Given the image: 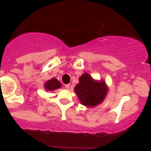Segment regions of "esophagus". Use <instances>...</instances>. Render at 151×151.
I'll return each mask as SVG.
<instances>
[{"label":"esophagus","instance_id":"1","mask_svg":"<svg viewBox=\"0 0 151 151\" xmlns=\"http://www.w3.org/2000/svg\"><path fill=\"white\" fill-rule=\"evenodd\" d=\"M64 87H65V88L66 89H69V88H70V85H69V84H68V85H65Z\"/></svg>","mask_w":151,"mask_h":151}]
</instances>
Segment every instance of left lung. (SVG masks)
<instances>
[{
  "mask_svg": "<svg viewBox=\"0 0 151 151\" xmlns=\"http://www.w3.org/2000/svg\"><path fill=\"white\" fill-rule=\"evenodd\" d=\"M82 105L94 107L103 102L108 88L104 81H96L88 73L79 77V83L74 88Z\"/></svg>",
  "mask_w": 151,
  "mask_h": 151,
  "instance_id": "obj_1",
  "label": "left lung"
}]
</instances>
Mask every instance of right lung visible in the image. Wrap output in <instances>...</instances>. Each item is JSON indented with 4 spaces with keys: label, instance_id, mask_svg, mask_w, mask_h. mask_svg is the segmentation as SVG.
I'll return each mask as SVG.
<instances>
[{
    "label": "right lung",
    "instance_id": "right-lung-1",
    "mask_svg": "<svg viewBox=\"0 0 151 151\" xmlns=\"http://www.w3.org/2000/svg\"><path fill=\"white\" fill-rule=\"evenodd\" d=\"M61 87L60 82L57 78H51L45 83V88L47 91H54Z\"/></svg>",
    "mask_w": 151,
    "mask_h": 151
}]
</instances>
